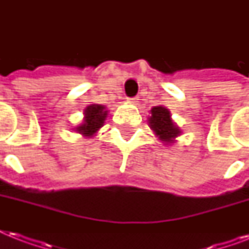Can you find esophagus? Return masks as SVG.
I'll list each match as a JSON object with an SVG mask.
<instances>
[{"mask_svg":"<svg viewBox=\"0 0 249 249\" xmlns=\"http://www.w3.org/2000/svg\"><path fill=\"white\" fill-rule=\"evenodd\" d=\"M128 102H129V103H133V105H136L137 102H138V99H137V98H130Z\"/></svg>","mask_w":249,"mask_h":249,"instance_id":"34e87169","label":"esophagus"}]
</instances>
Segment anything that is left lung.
<instances>
[{"mask_svg": "<svg viewBox=\"0 0 249 249\" xmlns=\"http://www.w3.org/2000/svg\"><path fill=\"white\" fill-rule=\"evenodd\" d=\"M148 126L151 128L158 140L163 142L164 146H172L177 142V137L182 134L176 123L172 119L170 111L164 106H155L150 109L148 116Z\"/></svg>", "mask_w": 249, "mask_h": 249, "instance_id": "obj_1", "label": "left lung"}]
</instances>
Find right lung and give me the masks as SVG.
<instances>
[{"label":"right lung","instance_id":"obj_1","mask_svg":"<svg viewBox=\"0 0 249 249\" xmlns=\"http://www.w3.org/2000/svg\"><path fill=\"white\" fill-rule=\"evenodd\" d=\"M107 116H108V109L106 106L97 105V103L89 105L84 109V119L81 124L75 126L73 130L85 138H93L98 130L105 125Z\"/></svg>","mask_w":249,"mask_h":249}]
</instances>
